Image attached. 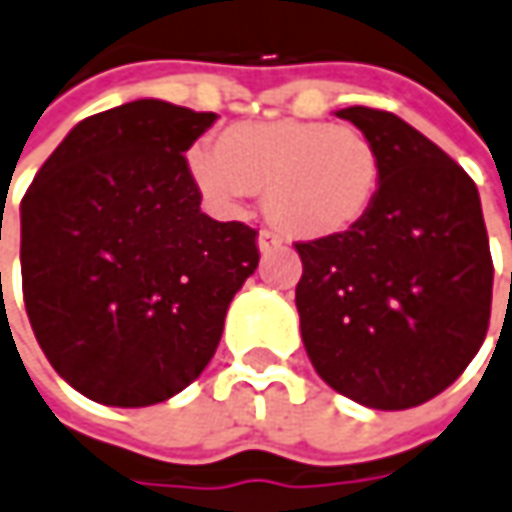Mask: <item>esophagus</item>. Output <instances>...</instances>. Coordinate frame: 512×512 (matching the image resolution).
Returning <instances> with one entry per match:
<instances>
[{
	"label": "esophagus",
	"instance_id": "esophagus-1",
	"mask_svg": "<svg viewBox=\"0 0 512 512\" xmlns=\"http://www.w3.org/2000/svg\"><path fill=\"white\" fill-rule=\"evenodd\" d=\"M256 242H259V250H262V253H270V250L281 248V236L273 234V231H267V228L259 231V239H256Z\"/></svg>",
	"mask_w": 512,
	"mask_h": 512
}]
</instances>
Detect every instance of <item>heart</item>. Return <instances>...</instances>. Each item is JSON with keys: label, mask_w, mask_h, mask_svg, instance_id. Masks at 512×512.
Wrapping results in <instances>:
<instances>
[{"label": "heart", "mask_w": 512, "mask_h": 512, "mask_svg": "<svg viewBox=\"0 0 512 512\" xmlns=\"http://www.w3.org/2000/svg\"><path fill=\"white\" fill-rule=\"evenodd\" d=\"M189 172L211 206L234 211L264 189L267 217L287 234L326 239L368 217L382 153L365 130L317 119L236 122L214 150L195 147Z\"/></svg>", "instance_id": "b5f03b06"}]
</instances>
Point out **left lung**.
Wrapping results in <instances>:
<instances>
[{
	"mask_svg": "<svg viewBox=\"0 0 512 512\" xmlns=\"http://www.w3.org/2000/svg\"><path fill=\"white\" fill-rule=\"evenodd\" d=\"M382 153V183L351 231L298 242L295 287L320 379L373 410H410L477 357L493 259L479 192L457 161L390 111L343 108Z\"/></svg>",
	"mask_w": 512,
	"mask_h": 512,
	"instance_id": "left-lung-1",
	"label": "left lung"
}]
</instances>
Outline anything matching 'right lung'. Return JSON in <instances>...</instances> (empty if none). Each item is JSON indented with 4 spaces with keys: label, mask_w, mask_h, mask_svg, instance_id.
I'll return each mask as SVG.
<instances>
[{
    "label": "right lung",
    "mask_w": 512,
    "mask_h": 512,
    "mask_svg": "<svg viewBox=\"0 0 512 512\" xmlns=\"http://www.w3.org/2000/svg\"><path fill=\"white\" fill-rule=\"evenodd\" d=\"M161 100L74 125L21 197V290L35 340L77 393L150 407L209 365L256 231L200 211L186 150L214 125Z\"/></svg>",
    "instance_id": "obj_1"
}]
</instances>
